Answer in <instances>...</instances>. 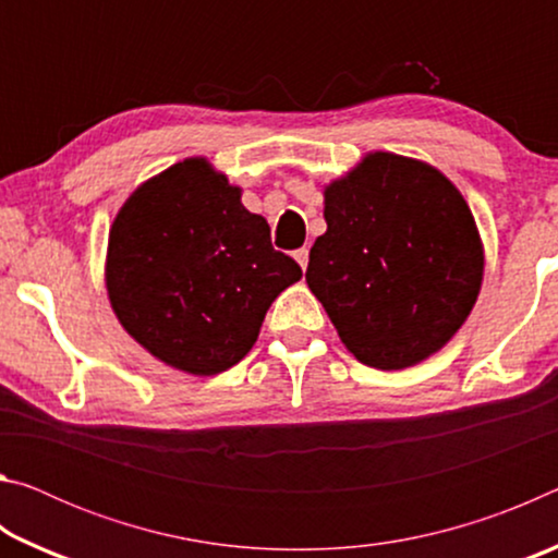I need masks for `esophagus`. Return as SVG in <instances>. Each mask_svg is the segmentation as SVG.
<instances>
[{"instance_id":"esophagus-1","label":"esophagus","mask_w":558,"mask_h":558,"mask_svg":"<svg viewBox=\"0 0 558 558\" xmlns=\"http://www.w3.org/2000/svg\"><path fill=\"white\" fill-rule=\"evenodd\" d=\"M295 260L300 263L302 270H307V263H310V251L307 248H298L295 251Z\"/></svg>"}]
</instances>
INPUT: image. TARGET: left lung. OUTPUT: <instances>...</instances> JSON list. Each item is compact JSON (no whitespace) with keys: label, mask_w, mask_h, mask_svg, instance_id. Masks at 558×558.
Segmentation results:
<instances>
[{"label":"left lung","mask_w":558,"mask_h":558,"mask_svg":"<svg viewBox=\"0 0 558 558\" xmlns=\"http://www.w3.org/2000/svg\"><path fill=\"white\" fill-rule=\"evenodd\" d=\"M325 221L305 280L359 362L405 369L465 323L483 286V241L436 167L366 155L325 189Z\"/></svg>","instance_id":"1"}]
</instances>
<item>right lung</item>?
Returning <instances> with one entry per match:
<instances>
[{"mask_svg":"<svg viewBox=\"0 0 558 558\" xmlns=\"http://www.w3.org/2000/svg\"><path fill=\"white\" fill-rule=\"evenodd\" d=\"M302 278L270 226L204 157L147 179L108 239L106 286L120 325L159 362L211 376L256 344L282 290Z\"/></svg>","mask_w":558,"mask_h":558,"instance_id":"obj_1","label":"right lung"}]
</instances>
